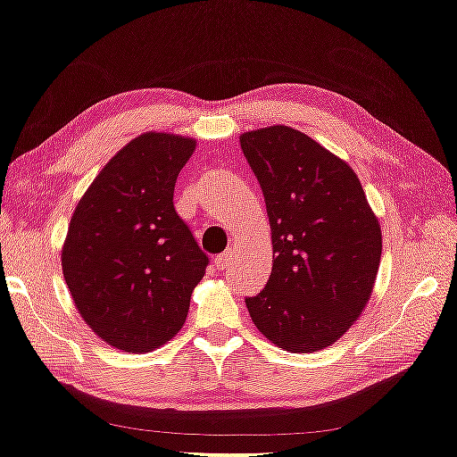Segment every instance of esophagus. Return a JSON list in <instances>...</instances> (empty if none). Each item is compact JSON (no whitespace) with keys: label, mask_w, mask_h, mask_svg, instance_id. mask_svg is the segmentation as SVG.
Segmentation results:
<instances>
[{"label":"esophagus","mask_w":457,"mask_h":457,"mask_svg":"<svg viewBox=\"0 0 457 457\" xmlns=\"http://www.w3.org/2000/svg\"><path fill=\"white\" fill-rule=\"evenodd\" d=\"M231 264H234V250H226L223 254L215 258V267L220 270H226Z\"/></svg>","instance_id":"obj_1"}]
</instances>
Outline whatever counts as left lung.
I'll list each match as a JSON object with an SVG mask.
<instances>
[{
    "label": "left lung",
    "mask_w": 457,
    "mask_h": 457,
    "mask_svg": "<svg viewBox=\"0 0 457 457\" xmlns=\"http://www.w3.org/2000/svg\"><path fill=\"white\" fill-rule=\"evenodd\" d=\"M272 231V270L246 297L256 328L291 353L330 346L370 302L381 229L357 174L302 131L267 127L240 137Z\"/></svg>",
    "instance_id": "obj_1"
}]
</instances>
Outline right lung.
Returning a JSON list of instances; mask_svg holds the SVG:
<instances>
[{
	"label": "right lung",
	"instance_id": "1",
	"mask_svg": "<svg viewBox=\"0 0 457 457\" xmlns=\"http://www.w3.org/2000/svg\"><path fill=\"white\" fill-rule=\"evenodd\" d=\"M195 152L180 135L145 133L102 168L78 203L61 254L81 318L108 345L147 353L185 324L209 256L174 209Z\"/></svg>",
	"mask_w": 457,
	"mask_h": 457
}]
</instances>
